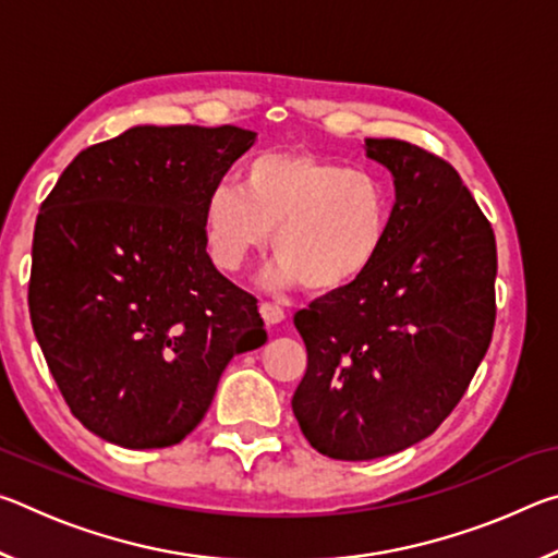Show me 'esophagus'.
<instances>
[{
    "mask_svg": "<svg viewBox=\"0 0 558 558\" xmlns=\"http://www.w3.org/2000/svg\"><path fill=\"white\" fill-rule=\"evenodd\" d=\"M260 317L266 319V325H280L286 319V313H282V307L272 305V302H260Z\"/></svg>",
    "mask_w": 558,
    "mask_h": 558,
    "instance_id": "obj_1",
    "label": "esophagus"
}]
</instances>
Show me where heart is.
Returning <instances> with one entry per match:
<instances>
[{"instance_id":"1","label":"heart","mask_w":558,"mask_h":558,"mask_svg":"<svg viewBox=\"0 0 558 558\" xmlns=\"http://www.w3.org/2000/svg\"><path fill=\"white\" fill-rule=\"evenodd\" d=\"M235 186L214 189L202 214L214 266L231 276L266 251L270 231L278 258L268 286L276 290L337 295L369 276L389 248L396 196L374 169L282 149L248 159Z\"/></svg>"}]
</instances>
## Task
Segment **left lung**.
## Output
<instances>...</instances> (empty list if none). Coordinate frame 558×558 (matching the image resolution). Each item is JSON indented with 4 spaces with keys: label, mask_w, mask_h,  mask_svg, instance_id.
<instances>
[{
    "label": "left lung",
    "mask_w": 558,
    "mask_h": 558,
    "mask_svg": "<svg viewBox=\"0 0 558 558\" xmlns=\"http://www.w3.org/2000/svg\"><path fill=\"white\" fill-rule=\"evenodd\" d=\"M389 169V248L354 288L295 315L307 372L292 413L317 452L374 460L428 438L475 376L495 329V231L446 159L366 140Z\"/></svg>",
    "instance_id": "obj_1"
}]
</instances>
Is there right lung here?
<instances>
[{
  "instance_id": "add662e5",
  "label": "right lung",
  "mask_w": 558,
  "mask_h": 558,
  "mask_svg": "<svg viewBox=\"0 0 558 558\" xmlns=\"http://www.w3.org/2000/svg\"><path fill=\"white\" fill-rule=\"evenodd\" d=\"M256 132L137 125L63 169L36 216L29 315L71 413L122 448L177 446L235 354L266 344L258 300L206 253L202 214Z\"/></svg>"
}]
</instances>
